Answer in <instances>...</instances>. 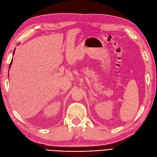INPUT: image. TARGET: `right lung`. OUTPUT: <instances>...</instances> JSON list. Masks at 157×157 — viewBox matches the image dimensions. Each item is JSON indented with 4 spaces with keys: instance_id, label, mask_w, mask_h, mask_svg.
I'll return each mask as SVG.
<instances>
[{
    "instance_id": "1",
    "label": "right lung",
    "mask_w": 157,
    "mask_h": 157,
    "mask_svg": "<svg viewBox=\"0 0 157 157\" xmlns=\"http://www.w3.org/2000/svg\"><path fill=\"white\" fill-rule=\"evenodd\" d=\"M14 52H15V49H14V52H13V55L14 54ZM12 62H13V59L11 60V63H10V67H9V68H10V67H11V65H12Z\"/></svg>"
}]
</instances>
